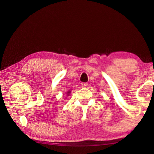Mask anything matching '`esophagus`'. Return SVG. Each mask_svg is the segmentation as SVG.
Masks as SVG:
<instances>
[{"label": "esophagus", "instance_id": "1", "mask_svg": "<svg viewBox=\"0 0 154 154\" xmlns=\"http://www.w3.org/2000/svg\"><path fill=\"white\" fill-rule=\"evenodd\" d=\"M88 85V83H82V86L83 87V88H85V87H87Z\"/></svg>", "mask_w": 154, "mask_h": 154}]
</instances>
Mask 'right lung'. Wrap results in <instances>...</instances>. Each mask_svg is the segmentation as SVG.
Instances as JSON below:
<instances>
[{"mask_svg":"<svg viewBox=\"0 0 154 154\" xmlns=\"http://www.w3.org/2000/svg\"><path fill=\"white\" fill-rule=\"evenodd\" d=\"M69 93H70V92H68V94H69Z\"/></svg>","mask_w":154,"mask_h":154,"instance_id":"1","label":"right lung"}]
</instances>
